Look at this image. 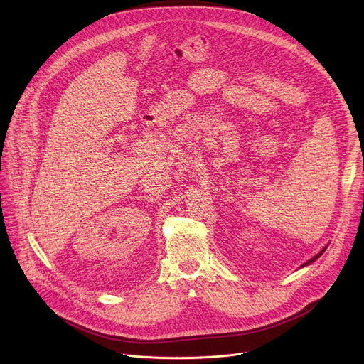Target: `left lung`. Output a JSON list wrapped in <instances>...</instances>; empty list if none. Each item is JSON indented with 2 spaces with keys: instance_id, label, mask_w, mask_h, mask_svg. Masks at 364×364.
I'll use <instances>...</instances> for the list:
<instances>
[{
  "instance_id": "left-lung-1",
  "label": "left lung",
  "mask_w": 364,
  "mask_h": 364,
  "mask_svg": "<svg viewBox=\"0 0 364 364\" xmlns=\"http://www.w3.org/2000/svg\"><path fill=\"white\" fill-rule=\"evenodd\" d=\"M326 249H327V246H324V247H323V249H321V250H320V252H318V253H317V255H316L314 257H311V259H309V261L304 262V264H302V265L299 267V269H301V268H304V267H308V265H311V264H313V262H316V261H317V259H318V257H320V256H321V255H323V253L326 252Z\"/></svg>"
}]
</instances>
